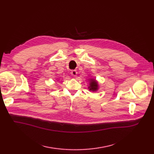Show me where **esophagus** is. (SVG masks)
<instances>
[{
	"instance_id": "34e87169",
	"label": "esophagus",
	"mask_w": 154,
	"mask_h": 154,
	"mask_svg": "<svg viewBox=\"0 0 154 154\" xmlns=\"http://www.w3.org/2000/svg\"><path fill=\"white\" fill-rule=\"evenodd\" d=\"M70 74L73 76H76L77 74V72L75 70H72L71 72H70Z\"/></svg>"
}]
</instances>
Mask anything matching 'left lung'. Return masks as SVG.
<instances>
[{
	"instance_id": "8db88e82",
	"label": "left lung",
	"mask_w": 154,
	"mask_h": 154,
	"mask_svg": "<svg viewBox=\"0 0 154 154\" xmlns=\"http://www.w3.org/2000/svg\"><path fill=\"white\" fill-rule=\"evenodd\" d=\"M90 88L89 90L92 91H95L97 90L98 88V85H97V82H95V80H91V82L90 84V87H88Z\"/></svg>"
}]
</instances>
